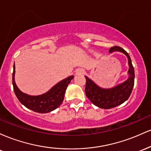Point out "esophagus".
I'll return each instance as SVG.
<instances>
[{
    "instance_id": "1",
    "label": "esophagus",
    "mask_w": 151,
    "mask_h": 151,
    "mask_svg": "<svg viewBox=\"0 0 151 151\" xmlns=\"http://www.w3.org/2000/svg\"><path fill=\"white\" fill-rule=\"evenodd\" d=\"M84 70H83V69L79 68L75 71V74H77V75H80V74H82L83 73H84Z\"/></svg>"
}]
</instances>
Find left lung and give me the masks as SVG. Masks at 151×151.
<instances>
[{
    "instance_id": "left-lung-1",
    "label": "left lung",
    "mask_w": 151,
    "mask_h": 151,
    "mask_svg": "<svg viewBox=\"0 0 151 151\" xmlns=\"http://www.w3.org/2000/svg\"><path fill=\"white\" fill-rule=\"evenodd\" d=\"M114 52H120L124 54L128 58L129 64V77L125 81L114 86V87L104 89L98 86L94 81L85 76L86 86L85 93L87 98L92 104L99 108L109 109L121 105L129 98L134 85V68L130 56L124 49L120 47H113L109 50V53Z\"/></svg>"
}]
</instances>
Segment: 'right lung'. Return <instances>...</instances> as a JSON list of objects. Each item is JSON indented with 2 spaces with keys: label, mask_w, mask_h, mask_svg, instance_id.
Listing matches in <instances>:
<instances>
[{
  "label": "right lung",
  "mask_w": 151,
  "mask_h": 151,
  "mask_svg": "<svg viewBox=\"0 0 151 151\" xmlns=\"http://www.w3.org/2000/svg\"><path fill=\"white\" fill-rule=\"evenodd\" d=\"M15 67L14 63L13 73V90H14L17 98L26 108L40 114L49 113V112L52 111L53 110L58 108L61 105L63 101L67 86L70 83L71 80L74 78V76H70L55 84L46 93L37 95V96H32V95H29L22 92L19 89V88L15 84Z\"/></svg>",
  "instance_id": "add662e5"
}]
</instances>
